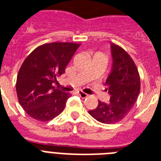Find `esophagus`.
<instances>
[{"label":"esophagus","mask_w":161,"mask_h":161,"mask_svg":"<svg viewBox=\"0 0 161 161\" xmlns=\"http://www.w3.org/2000/svg\"><path fill=\"white\" fill-rule=\"evenodd\" d=\"M78 94L81 97H83V98H85V97H87V94L85 93V92H82V91H78Z\"/></svg>","instance_id":"1"}]
</instances>
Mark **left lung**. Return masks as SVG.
Masks as SVG:
<instances>
[{"label":"left lung","instance_id":"obj_1","mask_svg":"<svg viewBox=\"0 0 161 161\" xmlns=\"http://www.w3.org/2000/svg\"><path fill=\"white\" fill-rule=\"evenodd\" d=\"M113 58L112 71L106 80L105 91L110 94L109 103L98 101L89 114L102 123L121 121L135 105L141 90L138 69L130 56L121 47L111 44Z\"/></svg>","mask_w":161,"mask_h":161}]
</instances>
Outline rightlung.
I'll use <instances>...</instances> for the list:
<instances>
[{
	"label": "right lung",
	"instance_id": "1",
	"mask_svg": "<svg viewBox=\"0 0 161 161\" xmlns=\"http://www.w3.org/2000/svg\"><path fill=\"white\" fill-rule=\"evenodd\" d=\"M79 44L53 42L37 47L17 74L16 92L23 109L32 118L50 121L64 110L70 93L53 86L65 72Z\"/></svg>",
	"mask_w": 161,
	"mask_h": 161
}]
</instances>
